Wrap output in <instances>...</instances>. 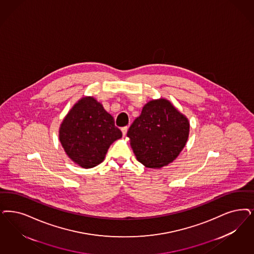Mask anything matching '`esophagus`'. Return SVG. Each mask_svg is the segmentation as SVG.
I'll use <instances>...</instances> for the list:
<instances>
[{"label":"esophagus","mask_w":254,"mask_h":254,"mask_svg":"<svg viewBox=\"0 0 254 254\" xmlns=\"http://www.w3.org/2000/svg\"><path fill=\"white\" fill-rule=\"evenodd\" d=\"M127 129H128V127H123L122 128H121V130H122L123 135H124V136H126V135H127Z\"/></svg>","instance_id":"34e87169"}]
</instances>
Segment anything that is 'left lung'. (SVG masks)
Masks as SVG:
<instances>
[{"mask_svg":"<svg viewBox=\"0 0 254 254\" xmlns=\"http://www.w3.org/2000/svg\"><path fill=\"white\" fill-rule=\"evenodd\" d=\"M190 123L168 100H152L132 123L127 137L141 164L161 168L173 162L189 138Z\"/></svg>","mask_w":254,"mask_h":254,"instance_id":"8db88e82","label":"left lung"}]
</instances>
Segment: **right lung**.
Wrapping results in <instances>:
<instances>
[{"label":"right lung","mask_w":254,"mask_h":254,"mask_svg":"<svg viewBox=\"0 0 254 254\" xmlns=\"http://www.w3.org/2000/svg\"><path fill=\"white\" fill-rule=\"evenodd\" d=\"M59 137L67 156L88 169L103 161L110 145L122 137V132L103 106L87 96L81 98L65 116Z\"/></svg>","instance_id":"right-lung-1"}]
</instances>
